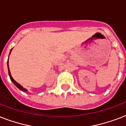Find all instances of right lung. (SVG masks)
<instances>
[{"mask_svg":"<svg viewBox=\"0 0 126 126\" xmlns=\"http://www.w3.org/2000/svg\"><path fill=\"white\" fill-rule=\"evenodd\" d=\"M13 48H12L10 50V54H9V55H10L11 53V51H12V50ZM8 74H9V76H10V80H12V82L14 84V85L16 86L17 88H19V90H21V91H22V92H28V90H27V89H25V88H24L22 86H21L20 84H19V83H17L16 82V81L14 80V79H13L12 77V75H11V73H10V69H9V65H8Z\"/></svg>","mask_w":126,"mask_h":126,"instance_id":"obj_1","label":"right lung"}]
</instances>
